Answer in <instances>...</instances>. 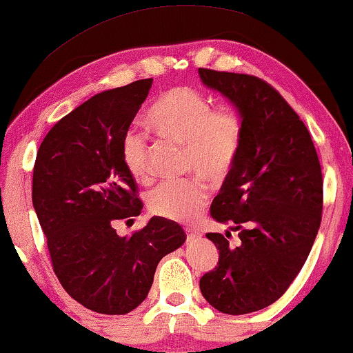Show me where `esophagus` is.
<instances>
[{"label":"esophagus","mask_w":353,"mask_h":353,"mask_svg":"<svg viewBox=\"0 0 353 353\" xmlns=\"http://www.w3.org/2000/svg\"><path fill=\"white\" fill-rule=\"evenodd\" d=\"M186 239H188V242H192V240L199 239V232L196 231V229L186 228Z\"/></svg>","instance_id":"1"}]
</instances>
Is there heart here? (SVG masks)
I'll list each match as a JSON object with an SVG mask.
<instances>
[{
  "mask_svg": "<svg viewBox=\"0 0 353 353\" xmlns=\"http://www.w3.org/2000/svg\"><path fill=\"white\" fill-rule=\"evenodd\" d=\"M162 139L185 145V170L208 181L223 183L231 175L245 137L243 116L234 105L213 106L205 95L189 85L165 90L148 114ZM122 164L140 183L151 180L150 143L145 134L130 129L122 137ZM208 201V188L199 176L167 181L148 194V208L172 221H194Z\"/></svg>",
  "mask_w": 353,
  "mask_h": 353,
  "instance_id": "heart-1",
  "label": "heart"
}]
</instances>
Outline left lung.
I'll use <instances>...</instances> for the list:
<instances>
[{"instance_id":"obj_1","label":"left lung","mask_w":353,"mask_h":353,"mask_svg":"<svg viewBox=\"0 0 353 353\" xmlns=\"http://www.w3.org/2000/svg\"><path fill=\"white\" fill-rule=\"evenodd\" d=\"M199 74L245 121L242 151L210 207L229 231L207 234L219 258L201 291L223 314L256 312L288 290L309 256L323 210L320 161L307 127L269 83L208 68Z\"/></svg>"}]
</instances>
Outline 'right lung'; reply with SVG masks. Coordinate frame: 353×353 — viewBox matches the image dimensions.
Instances as JSON below:
<instances>
[{"instance_id": "obj_1", "label": "right lung", "mask_w": 353, "mask_h": 353, "mask_svg": "<svg viewBox=\"0 0 353 353\" xmlns=\"http://www.w3.org/2000/svg\"><path fill=\"white\" fill-rule=\"evenodd\" d=\"M151 84L140 79L84 101L44 137L33 168V207L54 272L71 298L105 315L139 307L157 264L186 240L180 224L161 216L130 237L114 229L143 208L121 143Z\"/></svg>"}]
</instances>
